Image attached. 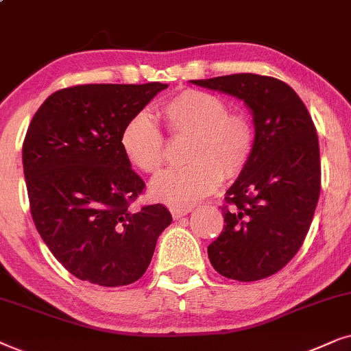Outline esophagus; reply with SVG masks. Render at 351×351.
<instances>
[{
	"mask_svg": "<svg viewBox=\"0 0 351 351\" xmlns=\"http://www.w3.org/2000/svg\"><path fill=\"white\" fill-rule=\"evenodd\" d=\"M170 212H171V217H173V218L180 219V218H183L184 215H188V213L191 212V208H178V207H173V208H170Z\"/></svg>",
	"mask_w": 351,
	"mask_h": 351,
	"instance_id": "obj_1",
	"label": "esophagus"
}]
</instances>
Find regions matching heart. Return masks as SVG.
<instances>
[{
	"label": "heart",
	"instance_id": "b5f03b06",
	"mask_svg": "<svg viewBox=\"0 0 351 351\" xmlns=\"http://www.w3.org/2000/svg\"><path fill=\"white\" fill-rule=\"evenodd\" d=\"M160 115L173 138H189L184 151L188 165L154 180V199L178 208L191 207L212 194L221 180H234L249 167L255 149L254 123L242 112L228 110L221 97L184 90L162 106ZM120 144L143 173L157 175L165 167V138L147 114L128 120Z\"/></svg>",
	"mask_w": 351,
	"mask_h": 351
}]
</instances>
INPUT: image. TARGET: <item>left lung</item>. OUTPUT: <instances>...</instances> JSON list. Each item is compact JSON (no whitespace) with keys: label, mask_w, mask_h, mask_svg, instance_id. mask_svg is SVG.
Segmentation results:
<instances>
[{"label":"left lung","mask_w":351,"mask_h":351,"mask_svg":"<svg viewBox=\"0 0 351 351\" xmlns=\"http://www.w3.org/2000/svg\"><path fill=\"white\" fill-rule=\"evenodd\" d=\"M193 83L239 97L254 114V156L226 191V224L207 250L221 276L265 279L293 258L310 230L321 193L316 127L297 93L278 78L232 73Z\"/></svg>","instance_id":"1"}]
</instances>
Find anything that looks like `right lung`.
I'll return each instance as SVG.
<instances>
[{
	"label": "right lung",
	"mask_w": 351,
	"mask_h": 351,
	"mask_svg": "<svg viewBox=\"0 0 351 351\" xmlns=\"http://www.w3.org/2000/svg\"><path fill=\"white\" fill-rule=\"evenodd\" d=\"M167 85H77L46 99L22 146L30 212L51 254L75 278L127 286L146 273L171 223L162 204H133L144 181L120 144L121 130Z\"/></svg>",
	"instance_id": "add662e5"
}]
</instances>
